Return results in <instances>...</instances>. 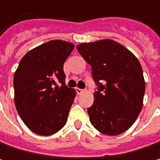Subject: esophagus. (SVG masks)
<instances>
[{
  "label": "esophagus",
  "instance_id": "1",
  "mask_svg": "<svg viewBox=\"0 0 160 160\" xmlns=\"http://www.w3.org/2000/svg\"><path fill=\"white\" fill-rule=\"evenodd\" d=\"M76 91H77V93H78V94H81V93H83V92H84V90L80 89V88H77V89H76Z\"/></svg>",
  "mask_w": 160,
  "mask_h": 160
}]
</instances>
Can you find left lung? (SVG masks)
<instances>
[{
    "mask_svg": "<svg viewBox=\"0 0 160 160\" xmlns=\"http://www.w3.org/2000/svg\"><path fill=\"white\" fill-rule=\"evenodd\" d=\"M78 52L92 67L97 90L88 108L90 121L100 132L127 131L143 108L145 82L140 62L127 48L109 39L80 43Z\"/></svg>",
    "mask_w": 160,
    "mask_h": 160,
    "instance_id": "obj_1",
    "label": "left lung"
}]
</instances>
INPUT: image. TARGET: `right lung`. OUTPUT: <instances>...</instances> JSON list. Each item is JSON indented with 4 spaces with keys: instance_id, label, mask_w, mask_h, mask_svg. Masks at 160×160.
Returning a JSON list of instances; mask_svg holds the SVG:
<instances>
[{
    "instance_id": "1",
    "label": "right lung",
    "mask_w": 160,
    "mask_h": 160,
    "mask_svg": "<svg viewBox=\"0 0 160 160\" xmlns=\"http://www.w3.org/2000/svg\"><path fill=\"white\" fill-rule=\"evenodd\" d=\"M73 49L71 42L50 41L28 52L15 72L16 110L26 126L39 135L54 134L67 123L76 92L66 85L63 68Z\"/></svg>"
}]
</instances>
